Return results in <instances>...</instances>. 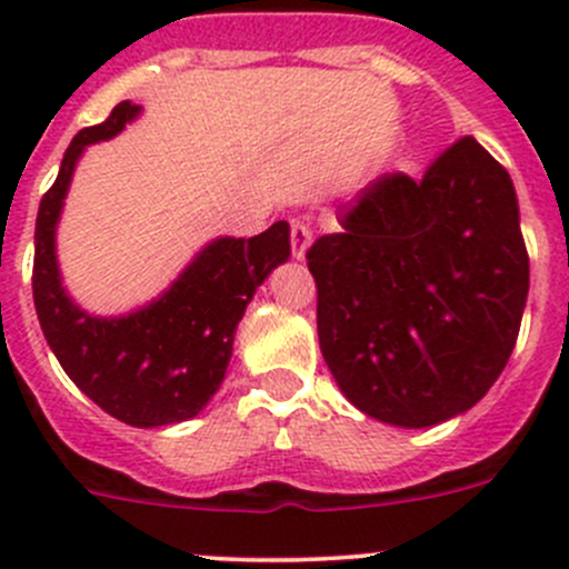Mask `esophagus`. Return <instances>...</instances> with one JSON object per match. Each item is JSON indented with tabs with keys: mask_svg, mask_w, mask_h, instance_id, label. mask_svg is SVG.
Here are the masks:
<instances>
[{
	"mask_svg": "<svg viewBox=\"0 0 569 569\" xmlns=\"http://www.w3.org/2000/svg\"><path fill=\"white\" fill-rule=\"evenodd\" d=\"M308 248H311V228L300 220H291V252H295V258H306Z\"/></svg>",
	"mask_w": 569,
	"mask_h": 569,
	"instance_id": "obj_1",
	"label": "esophagus"
}]
</instances>
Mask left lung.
I'll return each instance as SVG.
<instances>
[{
  "instance_id": "obj_1",
  "label": "left lung",
  "mask_w": 569,
  "mask_h": 569,
  "mask_svg": "<svg viewBox=\"0 0 569 569\" xmlns=\"http://www.w3.org/2000/svg\"><path fill=\"white\" fill-rule=\"evenodd\" d=\"M306 252L327 369L358 410L432 427L470 410L512 355L529 252L507 170L460 137L421 181L386 173Z\"/></svg>"
}]
</instances>
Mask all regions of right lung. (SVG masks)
Masks as SVG:
<instances>
[{
	"label": "right lung",
	"mask_w": 569,
	"mask_h": 569,
	"mask_svg": "<svg viewBox=\"0 0 569 569\" xmlns=\"http://www.w3.org/2000/svg\"><path fill=\"white\" fill-rule=\"evenodd\" d=\"M137 112L120 101L104 123L82 129L68 146L38 209L32 297L40 330L73 386L118 421L151 429L187 421L209 405L226 380L244 308L291 244L286 220L252 239H214L151 306L120 319L82 311L62 289L54 228L84 146L114 137Z\"/></svg>",
	"instance_id": "add662e5"
}]
</instances>
